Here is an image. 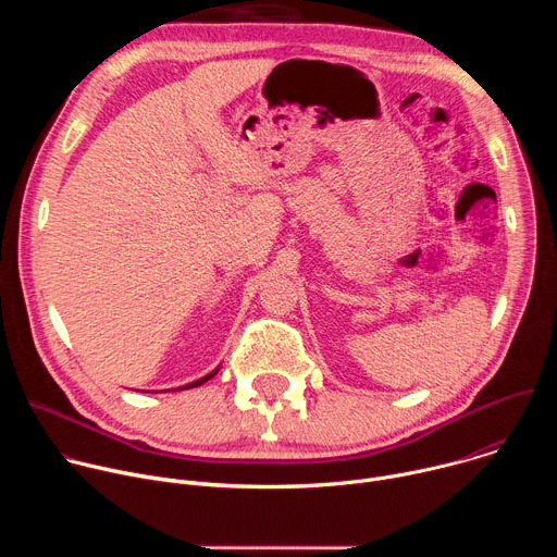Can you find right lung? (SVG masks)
I'll use <instances>...</instances> for the list:
<instances>
[{
  "instance_id": "1",
  "label": "right lung",
  "mask_w": 557,
  "mask_h": 557,
  "mask_svg": "<svg viewBox=\"0 0 557 557\" xmlns=\"http://www.w3.org/2000/svg\"><path fill=\"white\" fill-rule=\"evenodd\" d=\"M218 370H220V368H215V370H213V372H209V374H205V376H202V379H198V381H191V383H187V385H183V387H176V389H191V387H198V385H202V383H205V381H209V379H211V376H213V374H215V372H218Z\"/></svg>"
}]
</instances>
